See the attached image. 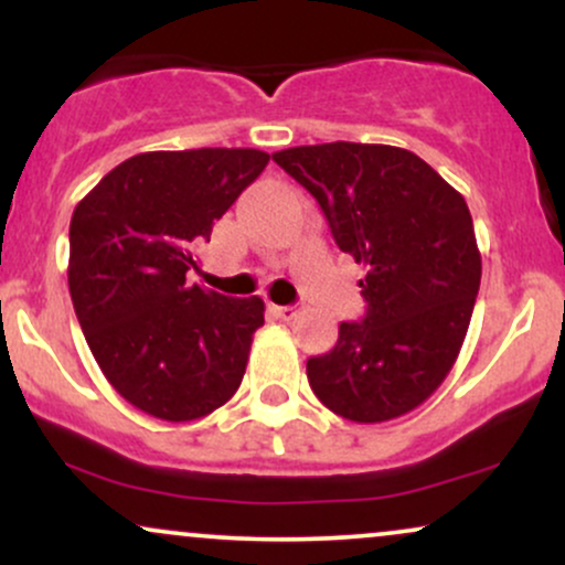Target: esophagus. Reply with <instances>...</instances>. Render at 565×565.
Instances as JSON below:
<instances>
[{"mask_svg": "<svg viewBox=\"0 0 565 565\" xmlns=\"http://www.w3.org/2000/svg\"><path fill=\"white\" fill-rule=\"evenodd\" d=\"M270 313L281 321H291L300 316V308H297V305H270Z\"/></svg>", "mask_w": 565, "mask_h": 565, "instance_id": "1", "label": "esophagus"}]
</instances>
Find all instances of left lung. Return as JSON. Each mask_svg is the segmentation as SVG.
<instances>
[{
  "instance_id": "obj_1",
  "label": "left lung",
  "mask_w": 565,
  "mask_h": 565,
  "mask_svg": "<svg viewBox=\"0 0 565 565\" xmlns=\"http://www.w3.org/2000/svg\"><path fill=\"white\" fill-rule=\"evenodd\" d=\"M274 161L321 204L334 242L366 276L364 321L308 361L329 412L374 425L425 404L451 372L481 287V252L462 193L406 148L321 142Z\"/></svg>"
}]
</instances>
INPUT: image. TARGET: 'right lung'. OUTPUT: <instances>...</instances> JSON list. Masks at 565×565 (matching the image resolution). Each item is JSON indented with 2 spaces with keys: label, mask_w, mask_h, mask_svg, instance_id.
<instances>
[{
  "label": "right lung",
  "mask_w": 565,
  "mask_h": 565,
  "mask_svg": "<svg viewBox=\"0 0 565 565\" xmlns=\"http://www.w3.org/2000/svg\"><path fill=\"white\" fill-rule=\"evenodd\" d=\"M268 159L257 148L138 153L71 215L68 291L84 340L114 391L151 417L201 419L242 385L265 302L185 274Z\"/></svg>",
  "instance_id": "add662e5"
}]
</instances>
